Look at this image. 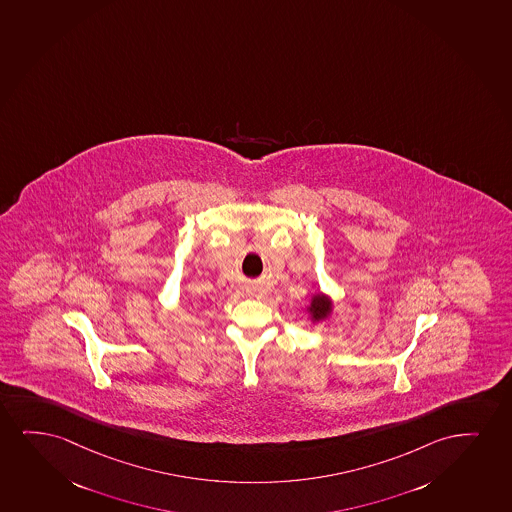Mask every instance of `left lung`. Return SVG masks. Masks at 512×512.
Segmentation results:
<instances>
[{
	"label": "left lung",
	"instance_id": "left-lung-1",
	"mask_svg": "<svg viewBox=\"0 0 512 512\" xmlns=\"http://www.w3.org/2000/svg\"><path fill=\"white\" fill-rule=\"evenodd\" d=\"M307 311L311 314V319L316 323V321H321V319L328 318L330 316V312H332V302L330 299L323 295V293H318V295H314L311 299V306L307 307Z\"/></svg>",
	"mask_w": 512,
	"mask_h": 512
}]
</instances>
